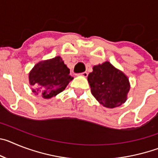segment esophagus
Instances as JSON below:
<instances>
[{
    "label": "esophagus",
    "mask_w": 158,
    "mask_h": 158,
    "mask_svg": "<svg viewBox=\"0 0 158 158\" xmlns=\"http://www.w3.org/2000/svg\"><path fill=\"white\" fill-rule=\"evenodd\" d=\"M79 75H80V76L84 77H86L88 76V73L87 72H83V73H79Z\"/></svg>",
    "instance_id": "obj_1"
}]
</instances>
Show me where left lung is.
I'll return each mask as SVG.
<instances>
[{"label": "left lung", "mask_w": 158, "mask_h": 158, "mask_svg": "<svg viewBox=\"0 0 158 158\" xmlns=\"http://www.w3.org/2000/svg\"><path fill=\"white\" fill-rule=\"evenodd\" d=\"M91 93L104 107L114 108L127 100L131 89L129 79L123 72L109 62L94 65L88 76Z\"/></svg>", "instance_id": "1"}]
</instances>
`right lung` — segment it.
<instances>
[{"label":"right lung","instance_id":"right-lung-1","mask_svg":"<svg viewBox=\"0 0 158 158\" xmlns=\"http://www.w3.org/2000/svg\"><path fill=\"white\" fill-rule=\"evenodd\" d=\"M32 93L51 99L62 93L73 77L60 56L38 62L29 73Z\"/></svg>","mask_w":158,"mask_h":158}]
</instances>
